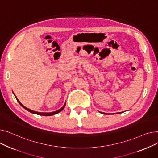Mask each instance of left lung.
<instances>
[{
  "label": "left lung",
  "mask_w": 158,
  "mask_h": 158,
  "mask_svg": "<svg viewBox=\"0 0 158 158\" xmlns=\"http://www.w3.org/2000/svg\"><path fill=\"white\" fill-rule=\"evenodd\" d=\"M122 112H120V113H117V114H118V113H121ZM103 113V114H107V113Z\"/></svg>",
  "instance_id": "8db88e82"
}]
</instances>
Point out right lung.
Segmentation results:
<instances>
[{"label": "right lung", "mask_w": 158, "mask_h": 158, "mask_svg": "<svg viewBox=\"0 0 158 158\" xmlns=\"http://www.w3.org/2000/svg\"><path fill=\"white\" fill-rule=\"evenodd\" d=\"M16 100L18 101V102H19V104L23 107L24 109H26V110H27L28 111H29V112H31V113H35V114H39V115H42V116H51V115L56 114H57V113H60V111H61L64 109V106H65V105H66V102H65V104H64V106L61 107V109H60L59 110H57V111H54V112H51V113H40V112H36V111H32V110H31L27 108L26 107L23 106L20 102V101L18 100L17 98L16 97Z\"/></svg>", "instance_id": "right-lung-1"}]
</instances>
